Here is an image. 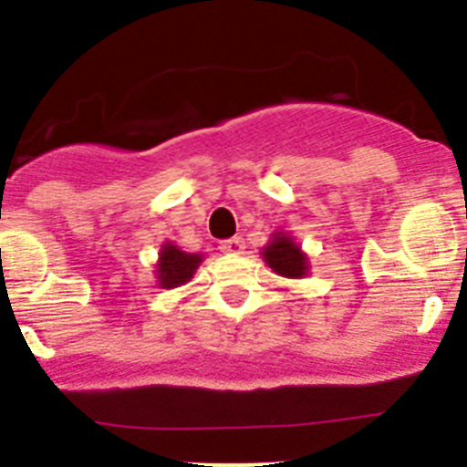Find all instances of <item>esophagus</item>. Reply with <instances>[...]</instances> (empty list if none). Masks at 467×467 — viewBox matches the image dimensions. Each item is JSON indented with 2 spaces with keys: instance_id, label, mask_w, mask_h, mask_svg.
I'll list each match as a JSON object with an SVG mask.
<instances>
[{
  "instance_id": "1",
  "label": "esophagus",
  "mask_w": 467,
  "mask_h": 467,
  "mask_svg": "<svg viewBox=\"0 0 467 467\" xmlns=\"http://www.w3.org/2000/svg\"><path fill=\"white\" fill-rule=\"evenodd\" d=\"M220 250L222 253H229V254H241L245 250V241L241 236H234V238H226V241L220 243Z\"/></svg>"
}]
</instances>
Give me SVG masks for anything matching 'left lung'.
Here are the masks:
<instances>
[{"label":"left lung","mask_w":467,"mask_h":467,"mask_svg":"<svg viewBox=\"0 0 467 467\" xmlns=\"http://www.w3.org/2000/svg\"><path fill=\"white\" fill-rule=\"evenodd\" d=\"M264 257H266L271 269L285 278H299V275L306 274V257L299 250V245H295L287 236L278 234L269 247H264Z\"/></svg>","instance_id":"left-lung-1"}]
</instances>
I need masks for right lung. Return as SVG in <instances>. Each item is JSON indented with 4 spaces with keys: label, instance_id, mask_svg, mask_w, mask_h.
<instances>
[{
    "label": "right lung",
    "instance_id": "right-lung-1",
    "mask_svg": "<svg viewBox=\"0 0 467 467\" xmlns=\"http://www.w3.org/2000/svg\"><path fill=\"white\" fill-rule=\"evenodd\" d=\"M201 264V254H189L182 253L180 247L172 243H166L161 250L159 259V283L161 287H177L184 285L193 275V271Z\"/></svg>",
    "mask_w": 467,
    "mask_h": 467
}]
</instances>
